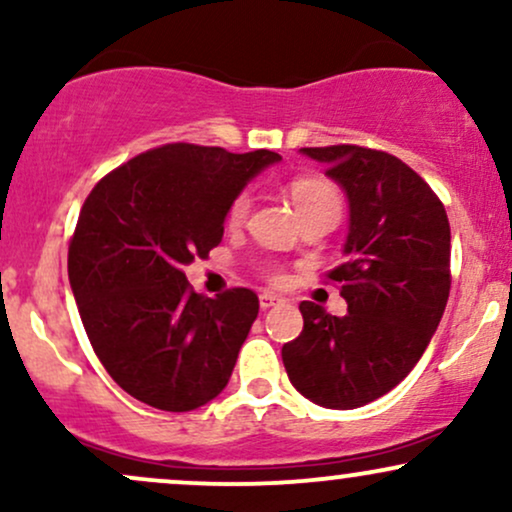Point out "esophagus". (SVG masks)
I'll return each instance as SVG.
<instances>
[{"label": "esophagus", "mask_w": 512, "mask_h": 512, "mask_svg": "<svg viewBox=\"0 0 512 512\" xmlns=\"http://www.w3.org/2000/svg\"><path fill=\"white\" fill-rule=\"evenodd\" d=\"M279 303H281V298L276 296V293H272V291L260 293V308H262V310L274 308V305H279Z\"/></svg>", "instance_id": "obj_1"}]
</instances>
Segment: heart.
Here are the masks:
<instances>
[{
	"instance_id": "1",
	"label": "heart",
	"mask_w": 512,
	"mask_h": 512,
	"mask_svg": "<svg viewBox=\"0 0 512 512\" xmlns=\"http://www.w3.org/2000/svg\"><path fill=\"white\" fill-rule=\"evenodd\" d=\"M289 195L301 219H308V216H322V214L337 216L339 219V211H342V195H339V190L330 180L298 178L289 185ZM250 207H252L250 195L248 192H240V195L231 202V207H228V214H226L228 226L233 228L243 226L250 216Z\"/></svg>"
}]
</instances>
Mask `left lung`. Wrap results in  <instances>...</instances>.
<instances>
[{
  "label": "left lung",
  "instance_id": "1",
  "mask_svg": "<svg viewBox=\"0 0 512 512\" xmlns=\"http://www.w3.org/2000/svg\"><path fill=\"white\" fill-rule=\"evenodd\" d=\"M327 168L349 202L344 317L301 303L303 332L284 344L291 385L325 409L387 395L424 356L450 293V223L440 199L397 156L339 144L301 149Z\"/></svg>",
  "mask_w": 512,
  "mask_h": 512
}]
</instances>
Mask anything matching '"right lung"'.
Wrapping results in <instances>:
<instances>
[{
  "instance_id": "add662e5",
  "label": "right lung",
  "mask_w": 512,
  "mask_h": 512,
  "mask_svg": "<svg viewBox=\"0 0 512 512\" xmlns=\"http://www.w3.org/2000/svg\"><path fill=\"white\" fill-rule=\"evenodd\" d=\"M274 151L166 144L91 190L69 245V284L96 356L127 395L192 411L221 395L260 301L250 289L207 298L185 264L221 243L231 202Z\"/></svg>"
}]
</instances>
